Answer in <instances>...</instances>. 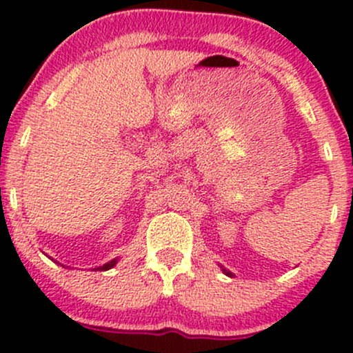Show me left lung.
<instances>
[{"label": "left lung", "instance_id": "8db88e82", "mask_svg": "<svg viewBox=\"0 0 353 353\" xmlns=\"http://www.w3.org/2000/svg\"><path fill=\"white\" fill-rule=\"evenodd\" d=\"M223 272H225V275H229V276H232V273H230V272H227V270H223Z\"/></svg>", "mask_w": 353, "mask_h": 353}]
</instances>
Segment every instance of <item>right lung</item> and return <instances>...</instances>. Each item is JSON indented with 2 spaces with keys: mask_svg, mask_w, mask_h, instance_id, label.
Wrapping results in <instances>:
<instances>
[{
  "mask_svg": "<svg viewBox=\"0 0 353 353\" xmlns=\"http://www.w3.org/2000/svg\"><path fill=\"white\" fill-rule=\"evenodd\" d=\"M116 263H117V259H112V261L105 263L104 266H99V268H95V270H101V272H105V270H110V268H112V266L116 265Z\"/></svg>",
  "mask_w": 353,
  "mask_h": 353,
  "instance_id": "obj_1",
  "label": "right lung"
}]
</instances>
